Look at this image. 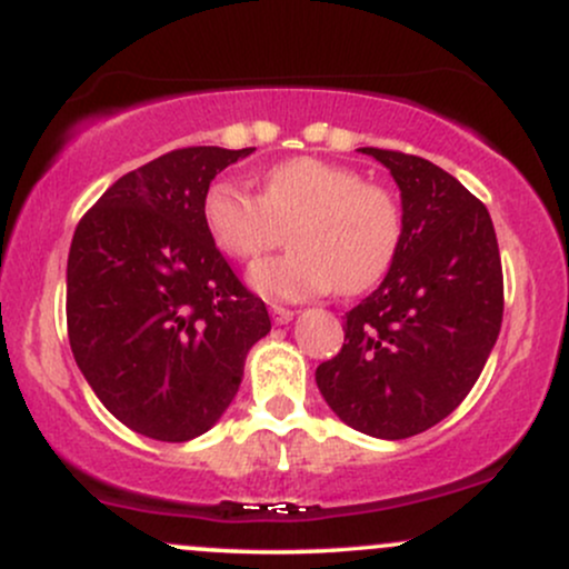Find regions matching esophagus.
Wrapping results in <instances>:
<instances>
[{
  "label": "esophagus",
  "instance_id": "esophagus-1",
  "mask_svg": "<svg viewBox=\"0 0 569 569\" xmlns=\"http://www.w3.org/2000/svg\"><path fill=\"white\" fill-rule=\"evenodd\" d=\"M270 316H272V321H276V323H289L291 318H293V310H289V307L272 305L270 307Z\"/></svg>",
  "mask_w": 569,
  "mask_h": 569
}]
</instances>
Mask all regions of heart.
Listing matches in <instances>:
<instances>
[{
	"label": "heart",
	"mask_w": 569,
	"mask_h": 569,
	"mask_svg": "<svg viewBox=\"0 0 569 569\" xmlns=\"http://www.w3.org/2000/svg\"><path fill=\"white\" fill-rule=\"evenodd\" d=\"M211 240L234 262L276 248L289 230L291 251L251 270V286L272 299H310L337 289L361 293L380 283L403 238L401 202L388 187L348 166L291 158L262 176L259 194L219 179L202 198Z\"/></svg>",
	"instance_id": "1"
}]
</instances>
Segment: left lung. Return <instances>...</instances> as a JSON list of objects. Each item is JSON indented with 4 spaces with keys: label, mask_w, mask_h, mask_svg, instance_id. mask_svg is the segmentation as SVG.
<instances>
[{
    "label": "left lung",
    "mask_w": 569,
    "mask_h": 569,
    "mask_svg": "<svg viewBox=\"0 0 569 569\" xmlns=\"http://www.w3.org/2000/svg\"><path fill=\"white\" fill-rule=\"evenodd\" d=\"M401 189L403 238L380 289L348 312L345 345L316 369L326 403L375 439L452 415L498 342L502 267L485 202L430 160L363 147Z\"/></svg>",
    "instance_id": "left-lung-1"
}]
</instances>
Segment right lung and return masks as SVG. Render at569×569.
<instances>
[{
  "mask_svg": "<svg viewBox=\"0 0 569 569\" xmlns=\"http://www.w3.org/2000/svg\"><path fill=\"white\" fill-rule=\"evenodd\" d=\"M253 147L173 149L117 179L77 224L67 264L74 361L122 426L189 441L224 415L270 331L202 221L213 176Z\"/></svg>",
  "mask_w": 569,
  "mask_h": 569,
  "instance_id": "obj_1",
  "label": "right lung"
}]
</instances>
